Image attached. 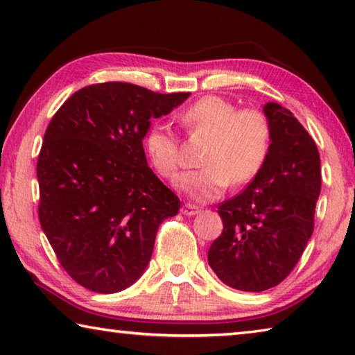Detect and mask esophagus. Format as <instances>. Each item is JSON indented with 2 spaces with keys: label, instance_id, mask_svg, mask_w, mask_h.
<instances>
[{
  "label": "esophagus",
  "instance_id": "1",
  "mask_svg": "<svg viewBox=\"0 0 355 355\" xmlns=\"http://www.w3.org/2000/svg\"><path fill=\"white\" fill-rule=\"evenodd\" d=\"M182 213L186 216H196L197 213H200V209L196 205H192V203H186V205L182 208Z\"/></svg>",
  "mask_w": 355,
  "mask_h": 355
}]
</instances>
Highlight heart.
Listing matches in <instances>:
<instances>
[{"mask_svg":"<svg viewBox=\"0 0 355 355\" xmlns=\"http://www.w3.org/2000/svg\"><path fill=\"white\" fill-rule=\"evenodd\" d=\"M180 123L191 136L208 137L202 169L183 173L177 186L189 199L205 203L224 194L228 184L252 182L266 163L272 144V123L257 107L238 106L218 95H207L184 107ZM144 148L156 172L177 175L182 164L177 135L164 123H155L144 136Z\"/></svg>","mask_w":355,"mask_h":355,"instance_id":"b5f03b06","label":"heart"}]
</instances>
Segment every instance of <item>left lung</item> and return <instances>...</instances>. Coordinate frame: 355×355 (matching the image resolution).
<instances>
[{
  "label": "left lung",
  "instance_id": "obj_1",
  "mask_svg": "<svg viewBox=\"0 0 355 355\" xmlns=\"http://www.w3.org/2000/svg\"><path fill=\"white\" fill-rule=\"evenodd\" d=\"M272 123L271 152L241 194L222 202L224 230L208 263L225 285L260 293L277 286L296 266L315 228L321 161L313 137L291 111L264 105Z\"/></svg>",
  "mask_w": 355,
  "mask_h": 355
}]
</instances>
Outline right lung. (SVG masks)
I'll list each match as a JSON object with an SVG mask.
<instances>
[{"instance_id":"1","label":"right lung","mask_w":355,"mask_h":355,"mask_svg":"<svg viewBox=\"0 0 355 355\" xmlns=\"http://www.w3.org/2000/svg\"><path fill=\"white\" fill-rule=\"evenodd\" d=\"M189 92L156 94L130 83L80 89L59 107L37 159L39 220L61 266L94 293L122 291L141 277L161 222L180 199L147 166L150 119Z\"/></svg>"}]
</instances>
